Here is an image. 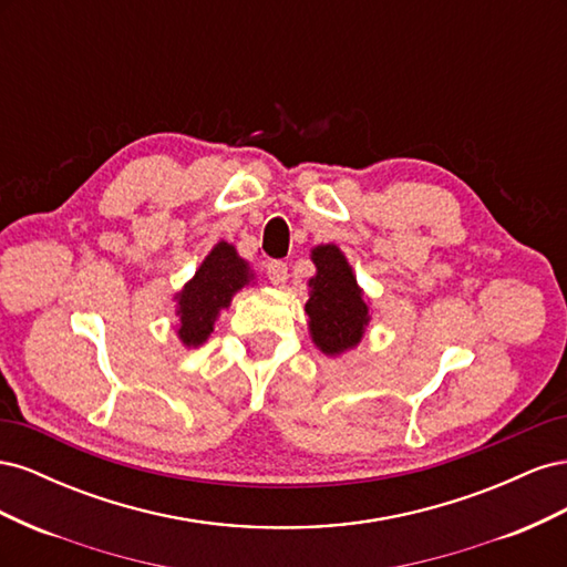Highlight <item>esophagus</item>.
Segmentation results:
<instances>
[{"mask_svg": "<svg viewBox=\"0 0 567 567\" xmlns=\"http://www.w3.org/2000/svg\"><path fill=\"white\" fill-rule=\"evenodd\" d=\"M267 277L274 286H284L288 281V265L281 260H271L267 265Z\"/></svg>", "mask_w": 567, "mask_h": 567, "instance_id": "1", "label": "esophagus"}]
</instances>
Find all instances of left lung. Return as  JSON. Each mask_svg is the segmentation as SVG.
Returning <instances> with one entry per match:
<instances>
[{
	"label": "left lung",
	"instance_id": "left-lung-1",
	"mask_svg": "<svg viewBox=\"0 0 567 567\" xmlns=\"http://www.w3.org/2000/svg\"><path fill=\"white\" fill-rule=\"evenodd\" d=\"M317 274L305 305L315 346L329 357L357 348L371 321L364 290L359 288L348 257L333 244L312 248Z\"/></svg>",
	"mask_w": 567,
	"mask_h": 567
}]
</instances>
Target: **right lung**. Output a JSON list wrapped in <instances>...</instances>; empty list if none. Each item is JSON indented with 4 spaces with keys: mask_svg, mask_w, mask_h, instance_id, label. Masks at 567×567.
Masks as SVG:
<instances>
[{
    "mask_svg": "<svg viewBox=\"0 0 567 567\" xmlns=\"http://www.w3.org/2000/svg\"><path fill=\"white\" fill-rule=\"evenodd\" d=\"M252 271L236 248L227 241H219L200 267L194 279L186 281L175 296L177 300V338L186 348L203 346L213 333L215 319L221 310H227L231 298L248 286Z\"/></svg>",
    "mask_w": 567,
    "mask_h": 567,
    "instance_id": "right-lung-1",
    "label": "right lung"
}]
</instances>
